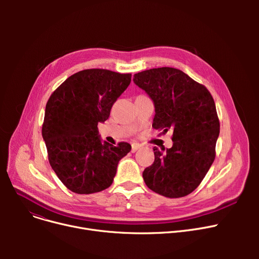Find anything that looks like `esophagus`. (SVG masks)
I'll use <instances>...</instances> for the list:
<instances>
[{
	"instance_id": "esophagus-1",
	"label": "esophagus",
	"mask_w": 259,
	"mask_h": 259,
	"mask_svg": "<svg viewBox=\"0 0 259 259\" xmlns=\"http://www.w3.org/2000/svg\"><path fill=\"white\" fill-rule=\"evenodd\" d=\"M141 147H142V146H141L139 143H133V144L131 145V151H132V152L138 151Z\"/></svg>"
}]
</instances>
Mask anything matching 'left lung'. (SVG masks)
Returning <instances> with one entry per match:
<instances>
[{"label": "left lung", "instance_id": "8db88e82", "mask_svg": "<svg viewBox=\"0 0 259 259\" xmlns=\"http://www.w3.org/2000/svg\"><path fill=\"white\" fill-rule=\"evenodd\" d=\"M133 81L154 104L152 127L162 132L173 130L171 148H153L154 162L144 170V181L160 195L186 196L198 187L215 158L220 120L212 95L171 67L139 72Z\"/></svg>", "mask_w": 259, "mask_h": 259}]
</instances>
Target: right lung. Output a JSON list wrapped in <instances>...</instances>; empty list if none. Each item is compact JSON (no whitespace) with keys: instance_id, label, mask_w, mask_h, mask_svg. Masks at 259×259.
Instances as JSON below:
<instances>
[{"instance_id":"right-lung-1","label":"right lung","mask_w":259,"mask_h":259,"mask_svg":"<svg viewBox=\"0 0 259 259\" xmlns=\"http://www.w3.org/2000/svg\"><path fill=\"white\" fill-rule=\"evenodd\" d=\"M130 81V73L86 69L68 77L48 100L43 140L51 168L70 191L91 194L110 187L118 161L130 152L128 143L103 142L98 129Z\"/></svg>"}]
</instances>
